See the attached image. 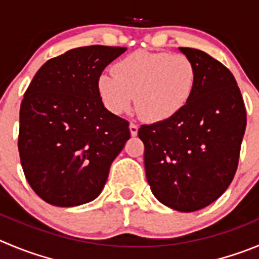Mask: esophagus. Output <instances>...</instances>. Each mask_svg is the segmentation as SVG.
<instances>
[{
    "label": "esophagus",
    "instance_id": "1",
    "mask_svg": "<svg viewBox=\"0 0 259 259\" xmlns=\"http://www.w3.org/2000/svg\"><path fill=\"white\" fill-rule=\"evenodd\" d=\"M130 131H131L132 136H136L137 132H139V125L135 124V123H131V124H130Z\"/></svg>",
    "mask_w": 259,
    "mask_h": 259
}]
</instances>
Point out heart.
<instances>
[{
	"label": "heart",
	"mask_w": 259,
	"mask_h": 259,
	"mask_svg": "<svg viewBox=\"0 0 259 259\" xmlns=\"http://www.w3.org/2000/svg\"><path fill=\"white\" fill-rule=\"evenodd\" d=\"M112 75H102L98 90L105 107L122 114L135 107L142 119L162 122L176 117L191 99L196 68L184 54L137 51L118 61Z\"/></svg>",
	"instance_id": "obj_1"
}]
</instances>
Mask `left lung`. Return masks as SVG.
I'll return each instance as SVG.
<instances>
[{
	"instance_id": "1",
	"label": "left lung",
	"mask_w": 259,
	"mask_h": 259,
	"mask_svg": "<svg viewBox=\"0 0 259 259\" xmlns=\"http://www.w3.org/2000/svg\"><path fill=\"white\" fill-rule=\"evenodd\" d=\"M193 62L188 104L168 120L142 124L145 170L154 196L173 210L193 212L219 198L235 176L247 112L235 77L205 52L181 47Z\"/></svg>"
}]
</instances>
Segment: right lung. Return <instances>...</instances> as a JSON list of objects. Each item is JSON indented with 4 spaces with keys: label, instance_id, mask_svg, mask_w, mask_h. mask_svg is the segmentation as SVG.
Listing matches in <instances>:
<instances>
[{
    "label": "right lung",
    "instance_id": "add662e5",
    "mask_svg": "<svg viewBox=\"0 0 259 259\" xmlns=\"http://www.w3.org/2000/svg\"><path fill=\"white\" fill-rule=\"evenodd\" d=\"M124 47L89 46L47 61L20 107L19 154L33 191L58 207L97 198L131 137L130 123L104 107L98 81Z\"/></svg>",
    "mask_w": 259,
    "mask_h": 259
}]
</instances>
